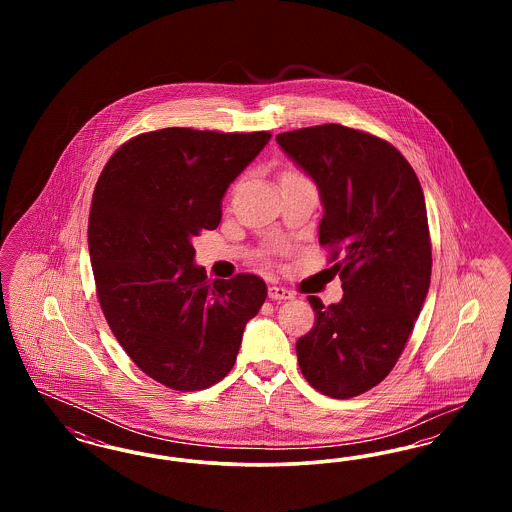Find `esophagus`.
Masks as SVG:
<instances>
[{
  "label": "esophagus",
  "mask_w": 512,
  "mask_h": 512,
  "mask_svg": "<svg viewBox=\"0 0 512 512\" xmlns=\"http://www.w3.org/2000/svg\"><path fill=\"white\" fill-rule=\"evenodd\" d=\"M268 297L276 301H286V299H293V293L282 286H268Z\"/></svg>",
  "instance_id": "esophagus-1"
}]
</instances>
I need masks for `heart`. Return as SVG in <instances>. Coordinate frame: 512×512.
Masks as SVG:
<instances>
[{"label":"heart","mask_w":512,"mask_h":512,"mask_svg":"<svg viewBox=\"0 0 512 512\" xmlns=\"http://www.w3.org/2000/svg\"><path fill=\"white\" fill-rule=\"evenodd\" d=\"M288 174H295V172H288Z\"/></svg>","instance_id":"obj_1"}]
</instances>
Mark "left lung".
<instances>
[{
  "label": "left lung",
  "instance_id": "1",
  "mask_svg": "<svg viewBox=\"0 0 512 512\" xmlns=\"http://www.w3.org/2000/svg\"><path fill=\"white\" fill-rule=\"evenodd\" d=\"M320 192L318 242L332 249L343 297L311 295L315 326L295 343L315 390L349 399L378 386L397 363L432 276V244L420 182L382 138L341 124L276 136Z\"/></svg>",
  "mask_w": 512,
  "mask_h": 512
}]
</instances>
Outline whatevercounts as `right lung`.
I'll return each mask as SVG.
<instances>
[{
  "label": "right lung",
  "instance_id": "right-lung-1",
  "mask_svg": "<svg viewBox=\"0 0 512 512\" xmlns=\"http://www.w3.org/2000/svg\"><path fill=\"white\" fill-rule=\"evenodd\" d=\"M268 140L163 128L128 140L99 176L88 247L101 311L128 357L171 390L220 382L267 299L255 274L209 284L192 240L219 226L228 186Z\"/></svg>",
  "mask_w": 512,
  "mask_h": 512
}]
</instances>
